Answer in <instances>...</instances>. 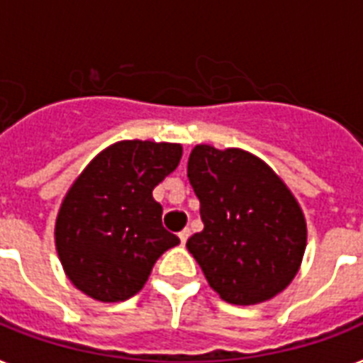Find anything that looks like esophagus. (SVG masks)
Here are the masks:
<instances>
[{
    "mask_svg": "<svg viewBox=\"0 0 363 363\" xmlns=\"http://www.w3.org/2000/svg\"><path fill=\"white\" fill-rule=\"evenodd\" d=\"M188 238H190V230H188V228H184L182 232H179V239H181V245H184V242L188 241Z\"/></svg>",
    "mask_w": 363,
    "mask_h": 363,
    "instance_id": "obj_1",
    "label": "esophagus"
}]
</instances>
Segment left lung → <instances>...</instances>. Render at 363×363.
Here are the masks:
<instances>
[{"label": "left lung", "mask_w": 363, "mask_h": 363, "mask_svg": "<svg viewBox=\"0 0 363 363\" xmlns=\"http://www.w3.org/2000/svg\"><path fill=\"white\" fill-rule=\"evenodd\" d=\"M188 181L199 199L203 232L186 248L224 301L254 305L290 284L303 258L307 228L286 184L252 154L198 145Z\"/></svg>", "instance_id": "obj_1"}]
</instances>
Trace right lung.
<instances>
[{"label":"right lung","mask_w":363,"mask_h":363,"mask_svg":"<svg viewBox=\"0 0 363 363\" xmlns=\"http://www.w3.org/2000/svg\"><path fill=\"white\" fill-rule=\"evenodd\" d=\"M181 145L121 141L69 188L56 218V250L69 281L99 301H125L179 238L162 226L152 190L181 162Z\"/></svg>","instance_id":"add662e5"}]
</instances>
